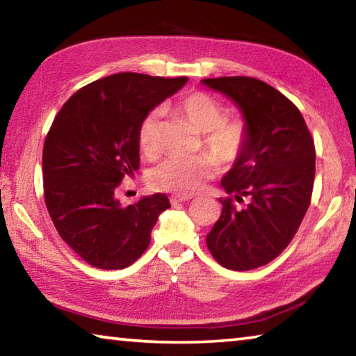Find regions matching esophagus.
<instances>
[{
	"label": "esophagus",
	"instance_id": "esophagus-1",
	"mask_svg": "<svg viewBox=\"0 0 356 356\" xmlns=\"http://www.w3.org/2000/svg\"><path fill=\"white\" fill-rule=\"evenodd\" d=\"M190 200H191V196H172L171 202L179 204V202H185V201H190Z\"/></svg>",
	"mask_w": 356,
	"mask_h": 356
}]
</instances>
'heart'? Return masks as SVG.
<instances>
[{
  "instance_id": "1",
  "label": "heart",
  "mask_w": 356,
  "mask_h": 356,
  "mask_svg": "<svg viewBox=\"0 0 356 356\" xmlns=\"http://www.w3.org/2000/svg\"><path fill=\"white\" fill-rule=\"evenodd\" d=\"M179 114L202 134V144L210 154L193 159L171 156L155 166L149 182L155 190L176 193L180 196L195 195L221 166H232L242 159L250 144V130L245 120L226 118V106L207 92H190L176 104ZM163 111L150 110L138 127V144L144 155L152 156L160 147V129Z\"/></svg>"
}]
</instances>
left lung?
<instances>
[{
	"mask_svg": "<svg viewBox=\"0 0 356 356\" xmlns=\"http://www.w3.org/2000/svg\"><path fill=\"white\" fill-rule=\"evenodd\" d=\"M204 84L232 99L250 130V144L221 180L227 197L207 234V248L229 270L272 262L297 234L311 204L316 147L303 116L286 95L251 76L206 78ZM248 199L238 209L235 201Z\"/></svg>",
	"mask_w": 356,
	"mask_h": 356,
	"instance_id": "left-lung-1",
	"label": "left lung"
}]
</instances>
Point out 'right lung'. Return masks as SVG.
<instances>
[{"label": "right lung", "instance_id": "obj_1", "mask_svg": "<svg viewBox=\"0 0 356 356\" xmlns=\"http://www.w3.org/2000/svg\"><path fill=\"white\" fill-rule=\"evenodd\" d=\"M186 76L122 72L81 88L48 130L42 171L47 210L61 238L84 262L102 270L129 267L147 250L163 193L124 207L118 186L140 168L141 119L177 92Z\"/></svg>", "mask_w": 356, "mask_h": 356}]
</instances>
